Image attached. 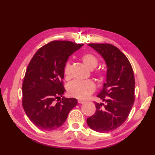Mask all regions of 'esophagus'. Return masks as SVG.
<instances>
[{"label":"esophagus","mask_w":155,"mask_h":155,"mask_svg":"<svg viewBox=\"0 0 155 155\" xmlns=\"http://www.w3.org/2000/svg\"><path fill=\"white\" fill-rule=\"evenodd\" d=\"M84 103H85V101H82V100H78V103L83 104Z\"/></svg>","instance_id":"34e87169"}]
</instances>
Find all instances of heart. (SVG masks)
Here are the masks:
<instances>
[{
  "mask_svg": "<svg viewBox=\"0 0 155 155\" xmlns=\"http://www.w3.org/2000/svg\"><path fill=\"white\" fill-rule=\"evenodd\" d=\"M86 68L92 70L98 66L99 60L97 57L91 53H86L81 58ZM64 74L65 78L71 77V64L70 62L65 63L64 67ZM94 74L99 81H103L106 77L107 73L104 70H97L94 72ZM95 90V85L90 80L78 81L74 80L69 83L67 85V91L70 96L78 99H85L90 96Z\"/></svg>",
  "mask_w": 155,
  "mask_h": 155,
  "instance_id": "1",
  "label": "heart"
}]
</instances>
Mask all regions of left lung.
I'll use <instances>...</instances> for the list:
<instances>
[{
    "instance_id": "left-lung-1",
    "label": "left lung",
    "mask_w": 155,
    "mask_h": 155,
    "mask_svg": "<svg viewBox=\"0 0 155 155\" xmlns=\"http://www.w3.org/2000/svg\"><path fill=\"white\" fill-rule=\"evenodd\" d=\"M101 54L107 65V83L95 102L96 112L87 119L89 127L100 133H107L120 127L129 115L135 101V77L125 54L109 44H90Z\"/></svg>"
}]
</instances>
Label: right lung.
<instances>
[{"label":"right lung","instance_id":"1","mask_svg":"<svg viewBox=\"0 0 155 155\" xmlns=\"http://www.w3.org/2000/svg\"><path fill=\"white\" fill-rule=\"evenodd\" d=\"M83 45L70 41H52L35 52L28 65L22 83V107L31 122L41 130L61 127L77 104L76 98L61 99L60 96L65 91L64 65Z\"/></svg>","mask_w":155,"mask_h":155}]
</instances>
